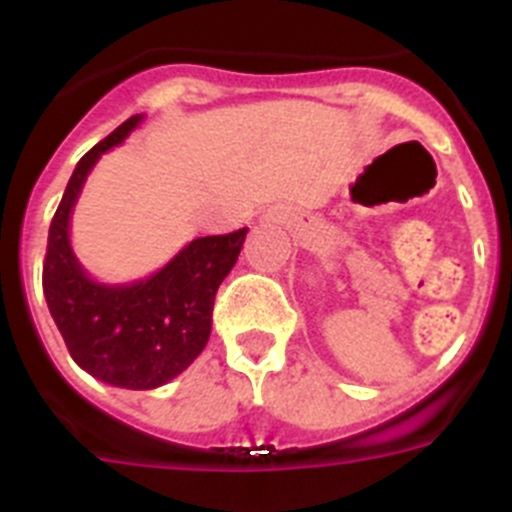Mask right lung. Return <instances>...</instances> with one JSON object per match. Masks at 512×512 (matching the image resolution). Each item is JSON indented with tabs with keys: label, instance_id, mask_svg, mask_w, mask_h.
<instances>
[{
	"label": "right lung",
	"instance_id": "1",
	"mask_svg": "<svg viewBox=\"0 0 512 512\" xmlns=\"http://www.w3.org/2000/svg\"><path fill=\"white\" fill-rule=\"evenodd\" d=\"M140 120L135 115L122 122L76 164L48 230L43 295L71 359L84 372L125 390H156L179 377L207 346L217 287L238 261L248 230L194 238L140 282L89 279L71 251V210L99 156L128 138Z\"/></svg>",
	"mask_w": 512,
	"mask_h": 512
}]
</instances>
